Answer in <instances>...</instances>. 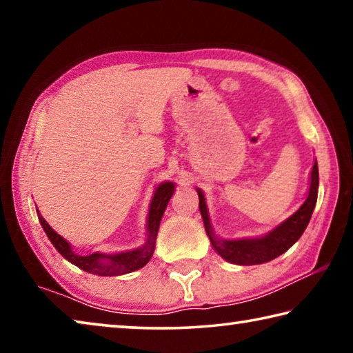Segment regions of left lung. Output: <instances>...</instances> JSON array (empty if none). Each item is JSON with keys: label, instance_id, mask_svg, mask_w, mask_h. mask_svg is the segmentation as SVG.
<instances>
[{"label": "left lung", "instance_id": "left-lung-1", "mask_svg": "<svg viewBox=\"0 0 353 353\" xmlns=\"http://www.w3.org/2000/svg\"><path fill=\"white\" fill-rule=\"evenodd\" d=\"M318 187H319V171L318 163L314 162L312 170V177H310V190L308 196L303 204L299 207V210L291 214L288 219H285L282 224H279L276 229L268 232L266 235L260 238H243V240H221L212 229L210 218H208V210L205 205L204 193L198 188L199 194V210L204 219L205 232L213 249L223 256L224 260L234 263V265H261V263L271 261L277 259L279 255L286 252L299 238L302 236L303 230L307 229L312 218L316 201H318Z\"/></svg>", "mask_w": 353, "mask_h": 353}]
</instances>
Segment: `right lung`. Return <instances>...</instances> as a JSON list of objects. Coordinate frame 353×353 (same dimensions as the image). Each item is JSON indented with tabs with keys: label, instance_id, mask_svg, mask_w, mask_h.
<instances>
[{
	"label": "right lung",
	"instance_id": "right-lung-1",
	"mask_svg": "<svg viewBox=\"0 0 353 353\" xmlns=\"http://www.w3.org/2000/svg\"><path fill=\"white\" fill-rule=\"evenodd\" d=\"M172 193H174V183L172 182H163L160 183L157 190H155L154 198L149 205V214H148V232H146V243L141 248L128 250V252H119V254H101L93 252L90 255H79L71 249V244L62 238L57 232L52 230V227L46 223L45 218L41 216L39 208V221L41 227H43L46 236L50 238L52 246L57 249V252L61 254L63 259H67L70 263H73L81 270L97 274V276H123V274L132 272L140 270L151 260L155 248V240H157L159 234V225L162 216L165 213V208L168 205Z\"/></svg>",
	"mask_w": 353,
	"mask_h": 353
}]
</instances>
